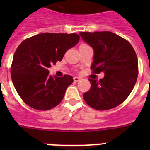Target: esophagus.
Masks as SVG:
<instances>
[{
  "instance_id": "34e87169",
  "label": "esophagus",
  "mask_w": 150,
  "mask_h": 150,
  "mask_svg": "<svg viewBox=\"0 0 150 150\" xmlns=\"http://www.w3.org/2000/svg\"><path fill=\"white\" fill-rule=\"evenodd\" d=\"M74 82H78L80 80V78L77 77V76H75V77H74Z\"/></svg>"
}]
</instances>
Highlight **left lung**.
<instances>
[{"label":"left lung","instance_id":"left-lung-1","mask_svg":"<svg viewBox=\"0 0 150 150\" xmlns=\"http://www.w3.org/2000/svg\"><path fill=\"white\" fill-rule=\"evenodd\" d=\"M81 38L94 50L91 69L104 73L99 81L88 79L91 88L83 94L88 105L98 110L121 104L133 90L138 76V62L131 43L110 31L80 32Z\"/></svg>","mask_w":150,"mask_h":150}]
</instances>
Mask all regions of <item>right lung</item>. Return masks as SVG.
<instances>
[{"mask_svg": "<svg viewBox=\"0 0 150 150\" xmlns=\"http://www.w3.org/2000/svg\"><path fill=\"white\" fill-rule=\"evenodd\" d=\"M79 40L76 34L43 33L22 41L16 50L10 73L22 100L38 110H49L63 99L74 79L70 75L52 77L48 68L62 61Z\"/></svg>", "mask_w": 150, "mask_h": 150, "instance_id": "1", "label": "right lung"}]
</instances>
